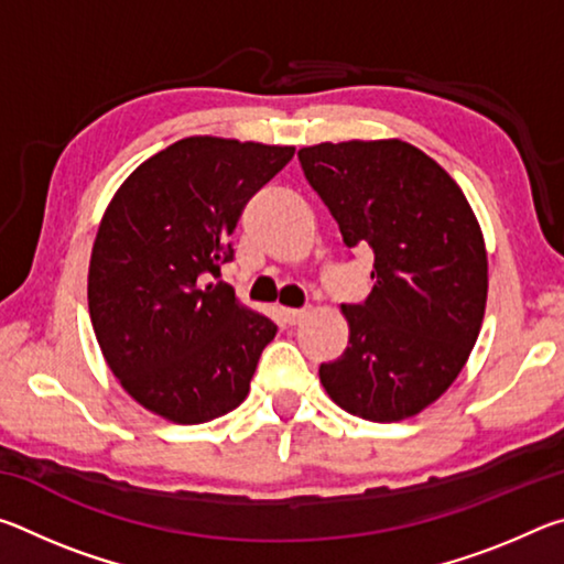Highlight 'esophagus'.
<instances>
[{"label": "esophagus", "mask_w": 564, "mask_h": 564, "mask_svg": "<svg viewBox=\"0 0 564 564\" xmlns=\"http://www.w3.org/2000/svg\"><path fill=\"white\" fill-rule=\"evenodd\" d=\"M281 316H283V323H289V326H299V323L308 316V311L305 308H283L281 311Z\"/></svg>", "instance_id": "obj_1"}]
</instances>
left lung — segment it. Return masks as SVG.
Instances as JSON below:
<instances>
[{
  "instance_id": "8db88e82",
  "label": "left lung",
  "mask_w": 564,
  "mask_h": 564,
  "mask_svg": "<svg viewBox=\"0 0 564 564\" xmlns=\"http://www.w3.org/2000/svg\"><path fill=\"white\" fill-rule=\"evenodd\" d=\"M305 178L348 248L370 246L373 291L343 303L348 348L321 362L326 393L350 415L395 423L435 403L482 326L488 253L460 186L400 139L303 147Z\"/></svg>"
}]
</instances>
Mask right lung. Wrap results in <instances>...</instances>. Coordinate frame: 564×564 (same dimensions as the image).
<instances>
[{"label":"right lung","instance_id":"add662e5","mask_svg":"<svg viewBox=\"0 0 564 564\" xmlns=\"http://www.w3.org/2000/svg\"><path fill=\"white\" fill-rule=\"evenodd\" d=\"M293 147L188 137L147 159L104 212L89 263V316L121 388L181 425L248 395L275 323L238 303L221 265L256 191Z\"/></svg>","mask_w":564,"mask_h":564}]
</instances>
